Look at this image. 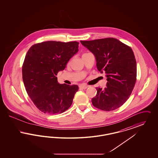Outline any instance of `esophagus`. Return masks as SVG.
<instances>
[{
    "instance_id": "34e87169",
    "label": "esophagus",
    "mask_w": 158,
    "mask_h": 158,
    "mask_svg": "<svg viewBox=\"0 0 158 158\" xmlns=\"http://www.w3.org/2000/svg\"><path fill=\"white\" fill-rule=\"evenodd\" d=\"M79 87H80L81 88H82V89H86V88H88V85H81L79 86Z\"/></svg>"
}]
</instances>
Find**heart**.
I'll list each match as a JSON object with an SVG mask.
<instances>
[{
	"instance_id": "b5f03b06",
	"label": "heart",
	"mask_w": 158,
	"mask_h": 158,
	"mask_svg": "<svg viewBox=\"0 0 158 158\" xmlns=\"http://www.w3.org/2000/svg\"><path fill=\"white\" fill-rule=\"evenodd\" d=\"M85 54H86V53H85Z\"/></svg>"
}]
</instances>
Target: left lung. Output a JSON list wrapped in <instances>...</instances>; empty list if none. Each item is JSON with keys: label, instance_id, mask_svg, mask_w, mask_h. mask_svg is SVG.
<instances>
[{"label": "left lung", "instance_id": "left-lung-1", "mask_svg": "<svg viewBox=\"0 0 158 158\" xmlns=\"http://www.w3.org/2000/svg\"><path fill=\"white\" fill-rule=\"evenodd\" d=\"M81 43L94 54L98 70L105 72L107 80L104 89L97 88L92 104L106 111L118 108L130 97L136 81V61L132 49L114 38Z\"/></svg>", "mask_w": 158, "mask_h": 158}]
</instances>
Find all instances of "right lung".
Listing matches in <instances>:
<instances>
[{
  "label": "right lung",
  "mask_w": 158,
  "mask_h": 158,
  "mask_svg": "<svg viewBox=\"0 0 158 158\" xmlns=\"http://www.w3.org/2000/svg\"><path fill=\"white\" fill-rule=\"evenodd\" d=\"M79 43L49 41L32 45L23 66L27 92L38 109L49 114H61L71 106L76 85L59 84L56 76L77 53Z\"/></svg>",
  "instance_id": "1"
}]
</instances>
